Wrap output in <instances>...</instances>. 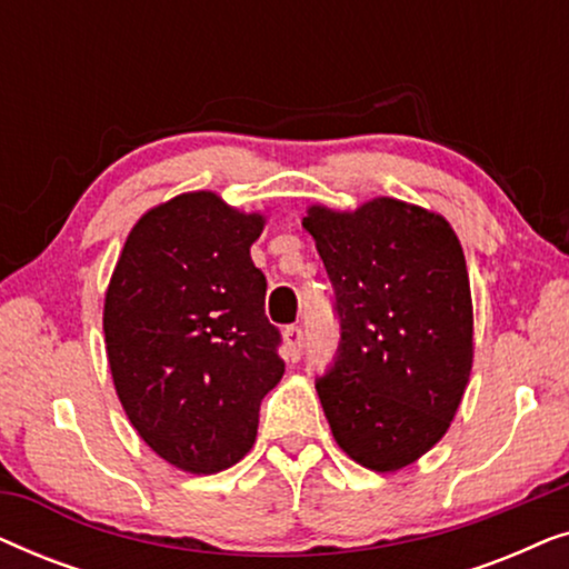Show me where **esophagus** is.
I'll use <instances>...</instances> for the list:
<instances>
[{
  "instance_id": "obj_1",
  "label": "esophagus",
  "mask_w": 569,
  "mask_h": 569,
  "mask_svg": "<svg viewBox=\"0 0 569 569\" xmlns=\"http://www.w3.org/2000/svg\"><path fill=\"white\" fill-rule=\"evenodd\" d=\"M284 345H287V355L290 360H300L302 347H306V333H302L300 326H287L284 329Z\"/></svg>"
}]
</instances>
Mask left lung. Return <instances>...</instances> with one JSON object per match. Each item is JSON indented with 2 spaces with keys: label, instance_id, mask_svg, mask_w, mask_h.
I'll return each instance as SVG.
<instances>
[{
  "label": "left lung",
  "instance_id": "1",
  "mask_svg": "<svg viewBox=\"0 0 569 569\" xmlns=\"http://www.w3.org/2000/svg\"><path fill=\"white\" fill-rule=\"evenodd\" d=\"M333 287L339 349L316 391L333 438L372 471L415 463L450 427L473 357L466 259L440 214L399 199L302 220Z\"/></svg>",
  "mask_w": 569,
  "mask_h": 569
}]
</instances>
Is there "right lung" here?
Returning <instances> with one entry per match:
<instances>
[{"mask_svg": "<svg viewBox=\"0 0 569 569\" xmlns=\"http://www.w3.org/2000/svg\"><path fill=\"white\" fill-rule=\"evenodd\" d=\"M261 230V214L212 191L181 193L134 224L108 284L116 393L139 438L183 471L238 463L284 376L282 333L263 313L267 277L251 261Z\"/></svg>", "mask_w": 569, "mask_h": 569, "instance_id": "1", "label": "right lung"}]
</instances>
